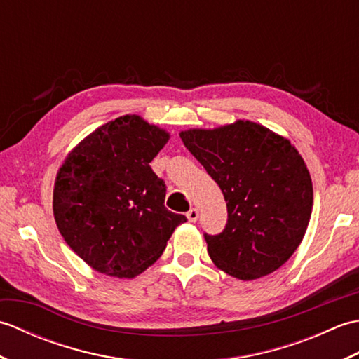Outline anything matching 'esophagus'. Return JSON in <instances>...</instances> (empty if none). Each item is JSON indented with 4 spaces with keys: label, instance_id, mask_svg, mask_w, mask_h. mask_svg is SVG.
<instances>
[{
    "label": "esophagus",
    "instance_id": "obj_1",
    "mask_svg": "<svg viewBox=\"0 0 359 359\" xmlns=\"http://www.w3.org/2000/svg\"><path fill=\"white\" fill-rule=\"evenodd\" d=\"M187 219L189 220V222H196V220L199 219V211H197L196 208H191L187 212Z\"/></svg>",
    "mask_w": 359,
    "mask_h": 359
}]
</instances>
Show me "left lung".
<instances>
[{"mask_svg":"<svg viewBox=\"0 0 359 359\" xmlns=\"http://www.w3.org/2000/svg\"><path fill=\"white\" fill-rule=\"evenodd\" d=\"M180 139L225 197L224 231L205 234L217 269L253 280L284 265L302 242L313 207L310 172L297 149L250 120L187 129Z\"/></svg>","mask_w":359,"mask_h":359,"instance_id":"1","label":"left lung"}]
</instances>
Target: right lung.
I'll use <instances>...</instances> for the list:
<instances>
[{
  "label": "right lung",
  "mask_w": 359,
  "mask_h": 359,
  "mask_svg": "<svg viewBox=\"0 0 359 359\" xmlns=\"http://www.w3.org/2000/svg\"><path fill=\"white\" fill-rule=\"evenodd\" d=\"M170 133L135 114L111 120L75 147L53 185L60 233L90 269L133 279L162 256L187 217L165 207L151 160Z\"/></svg>",
  "instance_id": "right-lung-1"
}]
</instances>
